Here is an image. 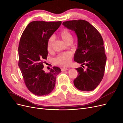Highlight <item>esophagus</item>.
Here are the masks:
<instances>
[{
  "instance_id": "34e87169",
  "label": "esophagus",
  "mask_w": 123,
  "mask_h": 123,
  "mask_svg": "<svg viewBox=\"0 0 123 123\" xmlns=\"http://www.w3.org/2000/svg\"><path fill=\"white\" fill-rule=\"evenodd\" d=\"M68 70V69L67 68H62V72H64V71H66L67 70Z\"/></svg>"
}]
</instances>
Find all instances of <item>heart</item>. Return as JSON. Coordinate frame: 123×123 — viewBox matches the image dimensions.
<instances>
[{
    "instance_id": "b5f03b06",
    "label": "heart",
    "mask_w": 123,
    "mask_h": 123,
    "mask_svg": "<svg viewBox=\"0 0 123 123\" xmlns=\"http://www.w3.org/2000/svg\"><path fill=\"white\" fill-rule=\"evenodd\" d=\"M58 36L67 44H70L73 40V35L72 32L67 28H63L58 34ZM54 41L53 37H50L47 43V50L49 52L52 51V46ZM72 55L69 52L62 53L54 58V62L57 65L66 66L70 65L71 63Z\"/></svg>"
}]
</instances>
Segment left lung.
<instances>
[{"instance_id":"1","label":"left lung","mask_w":123,"mask_h":123,"mask_svg":"<svg viewBox=\"0 0 123 123\" xmlns=\"http://www.w3.org/2000/svg\"><path fill=\"white\" fill-rule=\"evenodd\" d=\"M62 24L74 31L78 37V48L74 60L82 67L76 68L78 76L74 84L79 90L91 91L95 89L103 78L106 56L103 46V40L97 29L86 20H70Z\"/></svg>"}]
</instances>
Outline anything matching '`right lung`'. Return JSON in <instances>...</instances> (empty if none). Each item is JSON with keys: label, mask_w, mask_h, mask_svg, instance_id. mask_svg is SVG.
<instances>
[{"label": "right lung", "mask_w": 123, "mask_h": 123, "mask_svg": "<svg viewBox=\"0 0 123 123\" xmlns=\"http://www.w3.org/2000/svg\"><path fill=\"white\" fill-rule=\"evenodd\" d=\"M62 21H34L29 23L21 37L18 65L28 90L37 96L48 95L54 89L60 68L53 67L46 73L43 70L48 55L49 38L60 26Z\"/></svg>", "instance_id": "1"}]
</instances>
